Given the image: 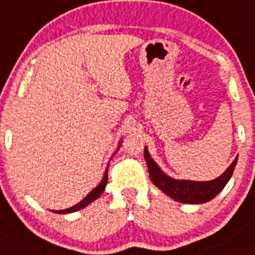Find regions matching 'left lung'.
Masks as SVG:
<instances>
[{"mask_svg": "<svg viewBox=\"0 0 255 255\" xmlns=\"http://www.w3.org/2000/svg\"><path fill=\"white\" fill-rule=\"evenodd\" d=\"M144 159L147 161L152 182L159 189L163 190L164 193L178 202L202 204V202L210 201L224 189V186L228 184L233 174L238 157H236L233 163L230 164V167L220 177L214 178L212 181H188V180H174V178L168 177L151 159L147 148L144 149Z\"/></svg>", "mask_w": 255, "mask_h": 255, "instance_id": "left-lung-1", "label": "left lung"}]
</instances>
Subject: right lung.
I'll list each match as a JSON object with an SVG mask.
<instances>
[{
    "label": "right lung",
    "instance_id": "1",
    "mask_svg": "<svg viewBox=\"0 0 255 255\" xmlns=\"http://www.w3.org/2000/svg\"><path fill=\"white\" fill-rule=\"evenodd\" d=\"M107 180H108V170H106V173H104V176H103V180L100 181L99 185L96 186L94 190H91V192H90V193H88L81 202H78L77 205H74L73 208H69V209L54 210V213L66 214V213H71V212H77V210H79V209H83L85 206H87L88 204H91L94 200H96V198L99 197L100 194L103 193L104 188H106V185H107Z\"/></svg>",
    "mask_w": 255,
    "mask_h": 255
}]
</instances>
